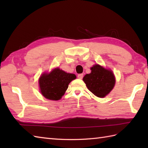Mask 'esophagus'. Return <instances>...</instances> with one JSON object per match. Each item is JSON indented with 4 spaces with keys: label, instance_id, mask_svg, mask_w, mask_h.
<instances>
[{
    "label": "esophagus",
    "instance_id": "esophagus-1",
    "mask_svg": "<svg viewBox=\"0 0 148 148\" xmlns=\"http://www.w3.org/2000/svg\"><path fill=\"white\" fill-rule=\"evenodd\" d=\"M77 77L79 78V79H83V74H79L77 75Z\"/></svg>",
    "mask_w": 148,
    "mask_h": 148
}]
</instances>
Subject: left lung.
Listing matches in <instances>:
<instances>
[{"mask_svg":"<svg viewBox=\"0 0 148 148\" xmlns=\"http://www.w3.org/2000/svg\"><path fill=\"white\" fill-rule=\"evenodd\" d=\"M90 74H86L83 81L91 92L102 98L111 92L115 84V77L112 71L99 65L91 68Z\"/></svg>","mask_w":148,"mask_h":148,"instance_id":"1","label":"left lung"}]
</instances>
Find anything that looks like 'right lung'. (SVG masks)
I'll use <instances>...</instances> for the list:
<instances>
[{
  "label": "right lung",
  "mask_w": 148,
  "mask_h": 148,
  "mask_svg": "<svg viewBox=\"0 0 148 148\" xmlns=\"http://www.w3.org/2000/svg\"><path fill=\"white\" fill-rule=\"evenodd\" d=\"M76 78L74 74L67 73L58 68L55 69L49 74H43L40 77V92L46 99L58 100L64 95L69 84Z\"/></svg>",
  "instance_id": "1"
}]
</instances>
